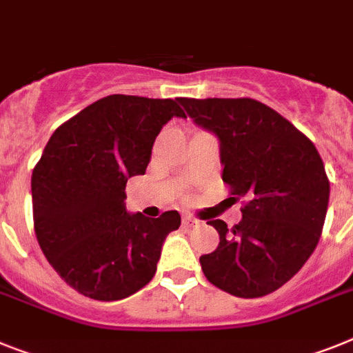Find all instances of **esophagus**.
I'll use <instances>...</instances> for the list:
<instances>
[{
  "mask_svg": "<svg viewBox=\"0 0 353 353\" xmlns=\"http://www.w3.org/2000/svg\"><path fill=\"white\" fill-rule=\"evenodd\" d=\"M197 224H199V221H197V219L183 217V226L185 228H194V226H197Z\"/></svg>",
  "mask_w": 353,
  "mask_h": 353,
  "instance_id": "34e87169",
  "label": "esophagus"
}]
</instances>
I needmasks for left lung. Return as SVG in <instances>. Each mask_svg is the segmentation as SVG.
Instances as JSON below:
<instances>
[{
	"label": "left lung",
	"instance_id": "obj_1",
	"mask_svg": "<svg viewBox=\"0 0 353 353\" xmlns=\"http://www.w3.org/2000/svg\"><path fill=\"white\" fill-rule=\"evenodd\" d=\"M197 125L221 141L222 181L244 199L242 221L219 232L217 250L201 256L208 282L239 298H260L287 283L319 242L328 183L316 145L291 121L253 99H179Z\"/></svg>",
	"mask_w": 353,
	"mask_h": 353
}]
</instances>
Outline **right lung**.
Here are the masks:
<instances>
[{"label":"right lung","instance_id":"right-lung-1","mask_svg":"<svg viewBox=\"0 0 353 353\" xmlns=\"http://www.w3.org/2000/svg\"><path fill=\"white\" fill-rule=\"evenodd\" d=\"M185 111L177 100L109 94L55 129L32 174L34 230L59 276L91 300L134 294L156 274L176 210L149 219L125 210L156 136Z\"/></svg>","mask_w":353,"mask_h":353}]
</instances>
